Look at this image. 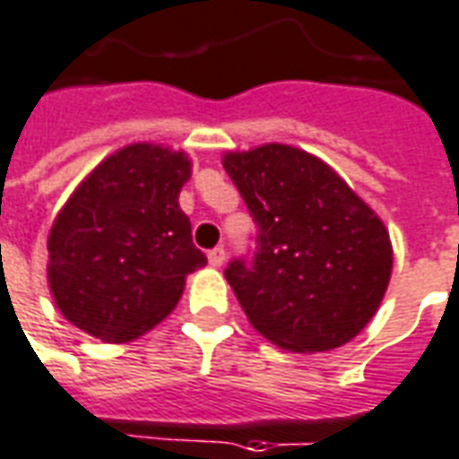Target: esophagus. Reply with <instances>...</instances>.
Returning <instances> with one entry per match:
<instances>
[{
	"instance_id": "esophagus-1",
	"label": "esophagus",
	"mask_w": 459,
	"mask_h": 459,
	"mask_svg": "<svg viewBox=\"0 0 459 459\" xmlns=\"http://www.w3.org/2000/svg\"><path fill=\"white\" fill-rule=\"evenodd\" d=\"M208 261H211V266L221 269V266L226 264V251H223V246H216L213 251H208Z\"/></svg>"
}]
</instances>
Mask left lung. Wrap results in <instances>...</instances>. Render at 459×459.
I'll return each mask as SVG.
<instances>
[{"label": "left lung", "mask_w": 459, "mask_h": 459, "mask_svg": "<svg viewBox=\"0 0 459 459\" xmlns=\"http://www.w3.org/2000/svg\"><path fill=\"white\" fill-rule=\"evenodd\" d=\"M223 168L255 221L254 261L226 269L251 326L299 354L351 342L392 276L382 218L332 165L294 145L226 152Z\"/></svg>", "instance_id": "8db88e82"}]
</instances>
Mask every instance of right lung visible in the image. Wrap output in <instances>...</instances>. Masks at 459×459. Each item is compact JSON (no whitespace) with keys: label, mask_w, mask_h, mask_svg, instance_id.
<instances>
[{"label":"right lung","mask_w":459,"mask_h":459,"mask_svg":"<svg viewBox=\"0 0 459 459\" xmlns=\"http://www.w3.org/2000/svg\"><path fill=\"white\" fill-rule=\"evenodd\" d=\"M190 158L155 143L108 155L62 205L47 238V281L62 316L102 342H133L176 308L204 269L178 205Z\"/></svg>","instance_id":"obj_1"}]
</instances>
